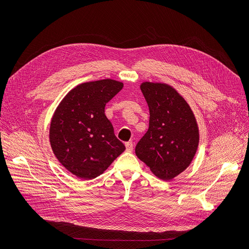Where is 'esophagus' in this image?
<instances>
[{
	"label": "esophagus",
	"mask_w": 249,
	"mask_h": 249,
	"mask_svg": "<svg viewBox=\"0 0 249 249\" xmlns=\"http://www.w3.org/2000/svg\"><path fill=\"white\" fill-rule=\"evenodd\" d=\"M125 147H126L127 152H132V151H133V142H132V141L126 142V143H125Z\"/></svg>",
	"instance_id": "1"
}]
</instances>
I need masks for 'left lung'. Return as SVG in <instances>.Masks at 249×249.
<instances>
[{"instance_id":"obj_1","label":"left lung","mask_w":249,"mask_h":249,"mask_svg":"<svg viewBox=\"0 0 249 249\" xmlns=\"http://www.w3.org/2000/svg\"><path fill=\"white\" fill-rule=\"evenodd\" d=\"M150 109L147 133L136 146V156L163 180H171L191 163L199 145L196 118L186 100L171 86L141 85Z\"/></svg>"}]
</instances>
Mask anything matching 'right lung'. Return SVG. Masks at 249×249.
Segmentation results:
<instances>
[{
  "mask_svg": "<svg viewBox=\"0 0 249 249\" xmlns=\"http://www.w3.org/2000/svg\"><path fill=\"white\" fill-rule=\"evenodd\" d=\"M123 88L111 79L83 83L62 99L51 119L49 139L60 163L81 179L102 174L125 146L105 116L104 107Z\"/></svg>",
  "mask_w": 249,
  "mask_h": 249,
  "instance_id": "right-lung-1",
  "label": "right lung"
}]
</instances>
